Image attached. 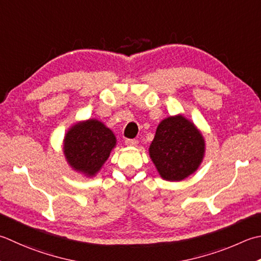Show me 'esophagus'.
Instances as JSON below:
<instances>
[{"mask_svg": "<svg viewBox=\"0 0 261 261\" xmlns=\"http://www.w3.org/2000/svg\"><path fill=\"white\" fill-rule=\"evenodd\" d=\"M137 144H138V140H136V139H126L125 140L126 146H137Z\"/></svg>", "mask_w": 261, "mask_h": 261, "instance_id": "1", "label": "esophagus"}]
</instances>
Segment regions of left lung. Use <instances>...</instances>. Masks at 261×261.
Wrapping results in <instances>:
<instances>
[{
  "label": "left lung",
  "mask_w": 261,
  "mask_h": 261,
  "mask_svg": "<svg viewBox=\"0 0 261 261\" xmlns=\"http://www.w3.org/2000/svg\"><path fill=\"white\" fill-rule=\"evenodd\" d=\"M205 140L197 127L182 115L170 116L157 126L149 155L161 176L181 181L202 162Z\"/></svg>",
  "instance_id": "left-lung-1"
}]
</instances>
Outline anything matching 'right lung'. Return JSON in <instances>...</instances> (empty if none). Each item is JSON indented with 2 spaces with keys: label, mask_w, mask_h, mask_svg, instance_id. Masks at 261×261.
<instances>
[{
  "label": "right lung",
  "mask_w": 261,
  "mask_h": 261,
  "mask_svg": "<svg viewBox=\"0 0 261 261\" xmlns=\"http://www.w3.org/2000/svg\"><path fill=\"white\" fill-rule=\"evenodd\" d=\"M116 145L115 136L97 120L74 124L64 138V155L75 171L88 176L100 170Z\"/></svg>",
  "instance_id": "obj_1"
}]
</instances>
